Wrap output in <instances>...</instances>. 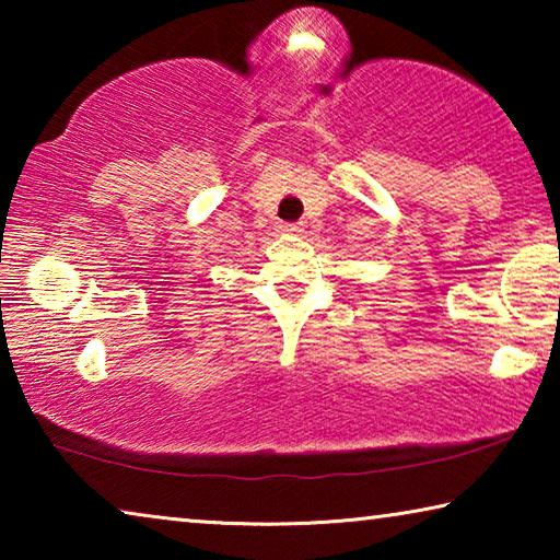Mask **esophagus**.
I'll return each instance as SVG.
<instances>
[{
  "mask_svg": "<svg viewBox=\"0 0 560 560\" xmlns=\"http://www.w3.org/2000/svg\"><path fill=\"white\" fill-rule=\"evenodd\" d=\"M279 232H283V234H299V232H303V222H281L279 224Z\"/></svg>",
  "mask_w": 560,
  "mask_h": 560,
  "instance_id": "obj_1",
  "label": "esophagus"
}]
</instances>
